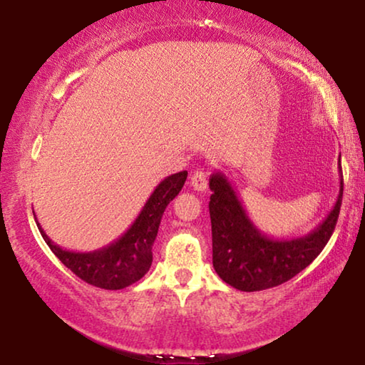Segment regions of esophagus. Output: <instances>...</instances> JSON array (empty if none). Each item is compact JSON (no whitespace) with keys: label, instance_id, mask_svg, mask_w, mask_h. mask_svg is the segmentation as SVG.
<instances>
[{"label":"esophagus","instance_id":"34e87169","mask_svg":"<svg viewBox=\"0 0 365 365\" xmlns=\"http://www.w3.org/2000/svg\"><path fill=\"white\" fill-rule=\"evenodd\" d=\"M190 185L196 191H206L207 190V180H206L205 172L196 170L195 174L191 175V178H190Z\"/></svg>","mask_w":365,"mask_h":365}]
</instances>
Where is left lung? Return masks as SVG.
Wrapping results in <instances>:
<instances>
[{"instance_id":"left-lung-1","label":"left lung","mask_w":365,"mask_h":365,"mask_svg":"<svg viewBox=\"0 0 365 365\" xmlns=\"http://www.w3.org/2000/svg\"><path fill=\"white\" fill-rule=\"evenodd\" d=\"M339 191L327 217L302 237L272 238L252 224L230 180L214 172L209 178L212 264L217 275L240 292H261L293 279L316 259L335 230L343 197L341 154Z\"/></svg>"}]
</instances>
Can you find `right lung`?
<instances>
[{"instance_id": "obj_1", "label": "right lung", "mask_w": 365, "mask_h": 365, "mask_svg": "<svg viewBox=\"0 0 365 365\" xmlns=\"http://www.w3.org/2000/svg\"><path fill=\"white\" fill-rule=\"evenodd\" d=\"M187 175L188 172L183 170L165 177L154 188L128 230L100 250L90 252L63 250L59 245L51 242L38 222L36 225L49 250L78 279L98 288L122 289L138 282L150 270L153 262V243L158 237L160 219L169 202L180 193Z\"/></svg>"}]
</instances>
